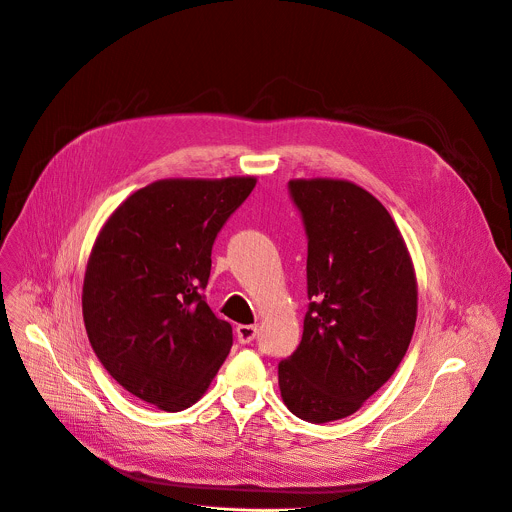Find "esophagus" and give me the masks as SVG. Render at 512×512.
Here are the masks:
<instances>
[{
  "mask_svg": "<svg viewBox=\"0 0 512 512\" xmlns=\"http://www.w3.org/2000/svg\"><path fill=\"white\" fill-rule=\"evenodd\" d=\"M255 335H257L255 325H238L236 327V337H238V342H241V344H251Z\"/></svg>",
  "mask_w": 512,
  "mask_h": 512,
  "instance_id": "obj_1",
  "label": "esophagus"
}]
</instances>
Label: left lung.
I'll return each mask as SVG.
<instances>
[{
	"label": "left lung",
	"instance_id": "8db88e82",
	"mask_svg": "<svg viewBox=\"0 0 512 512\" xmlns=\"http://www.w3.org/2000/svg\"><path fill=\"white\" fill-rule=\"evenodd\" d=\"M309 257L302 342L278 366L288 410L325 424L358 412L397 370L418 317L416 271L383 203L344 179H292Z\"/></svg>",
	"mask_w": 512,
	"mask_h": 512
}]
</instances>
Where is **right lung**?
Listing matches in <instances>:
<instances>
[{"label":"right lung","mask_w":512,"mask_h":512,"mask_svg":"<svg viewBox=\"0 0 512 512\" xmlns=\"http://www.w3.org/2000/svg\"><path fill=\"white\" fill-rule=\"evenodd\" d=\"M255 177L162 179L131 193L88 257L82 313L94 354L131 395L181 412L208 391L232 346L201 290L224 222Z\"/></svg>","instance_id":"obj_1"}]
</instances>
